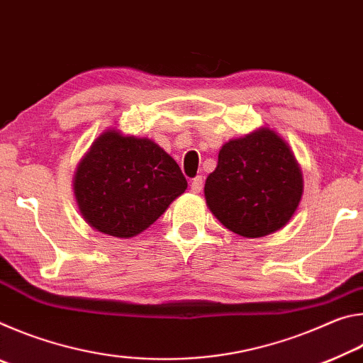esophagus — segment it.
I'll return each instance as SVG.
<instances>
[{
    "label": "esophagus",
    "instance_id": "34e87169",
    "mask_svg": "<svg viewBox=\"0 0 363 363\" xmlns=\"http://www.w3.org/2000/svg\"><path fill=\"white\" fill-rule=\"evenodd\" d=\"M201 189H203V177L201 176L194 177L192 182H190V190H192L194 194H199L201 192Z\"/></svg>",
    "mask_w": 363,
    "mask_h": 363
}]
</instances>
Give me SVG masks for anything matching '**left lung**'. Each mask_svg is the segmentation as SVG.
I'll list each match as a JSON object with an SVG mask.
<instances>
[{"label": "left lung", "instance_id": "8db88e82", "mask_svg": "<svg viewBox=\"0 0 363 363\" xmlns=\"http://www.w3.org/2000/svg\"><path fill=\"white\" fill-rule=\"evenodd\" d=\"M301 195L303 176L296 160L285 140L267 128L224 144L205 184L211 213L247 238L281 229L296 211Z\"/></svg>", "mask_w": 363, "mask_h": 363}]
</instances>
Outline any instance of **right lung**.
<instances>
[{"label": "right lung", "mask_w": 363, "mask_h": 363, "mask_svg": "<svg viewBox=\"0 0 363 363\" xmlns=\"http://www.w3.org/2000/svg\"><path fill=\"white\" fill-rule=\"evenodd\" d=\"M75 196L96 230L130 238L145 230L187 189L173 158L150 139L108 130L78 164Z\"/></svg>", "instance_id": "right-lung-1"}]
</instances>
